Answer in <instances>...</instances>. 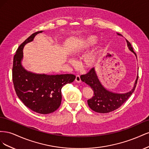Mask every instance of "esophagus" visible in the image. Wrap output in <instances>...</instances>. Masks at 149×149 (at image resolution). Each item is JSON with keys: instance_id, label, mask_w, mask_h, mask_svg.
Listing matches in <instances>:
<instances>
[{"instance_id": "esophagus-1", "label": "esophagus", "mask_w": 149, "mask_h": 149, "mask_svg": "<svg viewBox=\"0 0 149 149\" xmlns=\"http://www.w3.org/2000/svg\"><path fill=\"white\" fill-rule=\"evenodd\" d=\"M75 81L77 83H81V80L80 76H79V75L76 76V78H75Z\"/></svg>"}]
</instances>
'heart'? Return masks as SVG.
<instances>
[{"instance_id": "1", "label": "heart", "mask_w": 149, "mask_h": 149, "mask_svg": "<svg viewBox=\"0 0 149 149\" xmlns=\"http://www.w3.org/2000/svg\"><path fill=\"white\" fill-rule=\"evenodd\" d=\"M97 42V37L91 35L86 38L77 40L72 42L69 46V51L71 55L74 56L79 55L86 49L94 46ZM102 51L100 47L87 53L82 59V66L86 69H91L96 64L99 55Z\"/></svg>"}]
</instances>
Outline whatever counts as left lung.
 <instances>
[{
	"mask_svg": "<svg viewBox=\"0 0 149 149\" xmlns=\"http://www.w3.org/2000/svg\"><path fill=\"white\" fill-rule=\"evenodd\" d=\"M119 36H123L119 33H117ZM127 47L129 50L132 52L137 58L136 53L130 44L127 40ZM81 81L90 86L94 91L93 96L88 100L89 107L91 109L99 113H108L118 109L120 106L128 100L134 91L138 79L135 81L133 88L129 92L125 93H116L109 91L103 86L94 68H92L87 74L81 76Z\"/></svg>",
	"mask_w": 149,
	"mask_h": 149,
	"instance_id": "8db88e82",
	"label": "left lung"
}]
</instances>
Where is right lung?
<instances>
[{
	"mask_svg": "<svg viewBox=\"0 0 149 149\" xmlns=\"http://www.w3.org/2000/svg\"><path fill=\"white\" fill-rule=\"evenodd\" d=\"M42 31L31 35L18 48L13 57L12 80L17 95L25 106L37 113L47 114L58 109L61 102L62 87L73 82L76 76L71 74H37L22 66L24 46Z\"/></svg>",
	"mask_w": 149,
	"mask_h": 149,
	"instance_id": "obj_1",
	"label": "right lung"
}]
</instances>
